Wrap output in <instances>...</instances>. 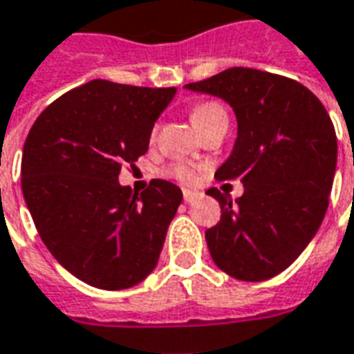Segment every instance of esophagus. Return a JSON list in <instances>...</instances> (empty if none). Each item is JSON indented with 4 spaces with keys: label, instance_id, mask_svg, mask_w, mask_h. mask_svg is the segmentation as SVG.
Wrapping results in <instances>:
<instances>
[{
    "label": "esophagus",
    "instance_id": "34e87169",
    "mask_svg": "<svg viewBox=\"0 0 354 354\" xmlns=\"http://www.w3.org/2000/svg\"><path fill=\"white\" fill-rule=\"evenodd\" d=\"M195 199H199V194H197V192H192V189H184V201L185 203H194Z\"/></svg>",
    "mask_w": 354,
    "mask_h": 354
}]
</instances>
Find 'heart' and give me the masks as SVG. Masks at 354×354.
Instances as JSON below:
<instances>
[{"instance_id": "1", "label": "heart", "mask_w": 354, "mask_h": 354, "mask_svg": "<svg viewBox=\"0 0 354 354\" xmlns=\"http://www.w3.org/2000/svg\"><path fill=\"white\" fill-rule=\"evenodd\" d=\"M218 115H224V109L220 107L218 103H211V101H207V103H199V105H195L192 109V122L194 126L199 130L203 126L207 124V122H211L212 118L218 117ZM169 174L172 178H176L180 182H192L194 180V172L184 167V165H174V167H170Z\"/></svg>"}]
</instances>
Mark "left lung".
Segmentation results:
<instances>
[{
    "label": "left lung",
    "instance_id": "left-lung-1",
    "mask_svg": "<svg viewBox=\"0 0 354 354\" xmlns=\"http://www.w3.org/2000/svg\"><path fill=\"white\" fill-rule=\"evenodd\" d=\"M230 103L237 140L216 180H239L232 201L211 187L220 222L205 232L214 264L241 281L280 274L305 251L322 224L332 192L337 138L320 100L280 74L234 66L185 84Z\"/></svg>",
    "mask_w": 354,
    "mask_h": 354
}]
</instances>
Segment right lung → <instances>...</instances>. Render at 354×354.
Instances as JSON below:
<instances>
[{
  "mask_svg": "<svg viewBox=\"0 0 354 354\" xmlns=\"http://www.w3.org/2000/svg\"><path fill=\"white\" fill-rule=\"evenodd\" d=\"M174 93L91 80L44 109L28 132L21 165L26 207L49 253L88 286L132 288L157 266L182 192L151 180L136 194L118 174L145 155Z\"/></svg>",
  "mask_w": 354,
  "mask_h": 354,
  "instance_id": "right-lung-1",
  "label": "right lung"
}]
</instances>
